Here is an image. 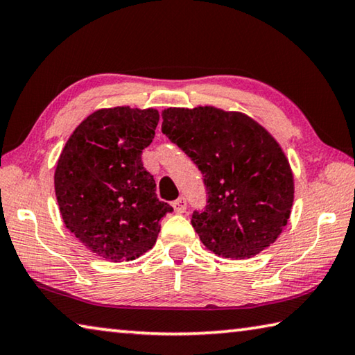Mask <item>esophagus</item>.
I'll list each match as a JSON object with an SVG mask.
<instances>
[{
  "instance_id": "1",
  "label": "esophagus",
  "mask_w": 355,
  "mask_h": 355,
  "mask_svg": "<svg viewBox=\"0 0 355 355\" xmlns=\"http://www.w3.org/2000/svg\"><path fill=\"white\" fill-rule=\"evenodd\" d=\"M173 209H175V213H184L186 211V199L184 197H178V199L172 203Z\"/></svg>"
}]
</instances>
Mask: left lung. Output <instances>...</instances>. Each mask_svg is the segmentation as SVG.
<instances>
[{
    "label": "left lung",
    "mask_w": 355,
    "mask_h": 355,
    "mask_svg": "<svg viewBox=\"0 0 355 355\" xmlns=\"http://www.w3.org/2000/svg\"><path fill=\"white\" fill-rule=\"evenodd\" d=\"M161 131L203 175L207 207L191 224L208 250L245 260L279 238L293 207V172L261 125L213 106L167 107Z\"/></svg>",
    "instance_id": "obj_1"
}]
</instances>
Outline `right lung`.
<instances>
[{
	"label": "right lung",
	"mask_w": 355,
	"mask_h": 355,
	"mask_svg": "<svg viewBox=\"0 0 355 355\" xmlns=\"http://www.w3.org/2000/svg\"><path fill=\"white\" fill-rule=\"evenodd\" d=\"M156 110L128 106L92 112L58 159L56 199L65 227L105 260L130 261L152 249L159 220L172 211L156 197L142 150L155 137Z\"/></svg>",
	"instance_id": "add662e5"
}]
</instances>
